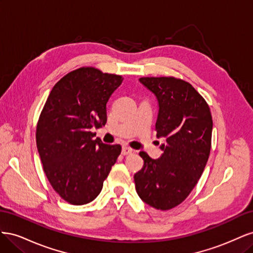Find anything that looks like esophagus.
Wrapping results in <instances>:
<instances>
[{
  "instance_id": "esophagus-1",
  "label": "esophagus",
  "mask_w": 253,
  "mask_h": 253,
  "mask_svg": "<svg viewBox=\"0 0 253 253\" xmlns=\"http://www.w3.org/2000/svg\"><path fill=\"white\" fill-rule=\"evenodd\" d=\"M133 153V149L128 148V147H124L122 148V155H129Z\"/></svg>"
}]
</instances>
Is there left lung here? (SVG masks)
Masks as SVG:
<instances>
[{"label":"left lung","mask_w":253,"mask_h":253,"mask_svg":"<svg viewBox=\"0 0 253 253\" xmlns=\"http://www.w3.org/2000/svg\"><path fill=\"white\" fill-rule=\"evenodd\" d=\"M155 94L159 112L157 137H165L163 155L152 159L145 152L142 169L134 175L141 200L157 210L181 204L196 186L210 155L212 116L204 97L185 80L175 77H142Z\"/></svg>","instance_id":"1"}]
</instances>
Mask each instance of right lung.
Returning <instances> with one entry per match:
<instances>
[{"label":"right lung","instance_id":"1","mask_svg":"<svg viewBox=\"0 0 253 253\" xmlns=\"http://www.w3.org/2000/svg\"><path fill=\"white\" fill-rule=\"evenodd\" d=\"M122 76L82 66L52 87L37 124V148L45 175L61 198L80 206L94 201L121 153L120 144L95 138L106 124V102Z\"/></svg>","mask_w":253,"mask_h":253}]
</instances>
